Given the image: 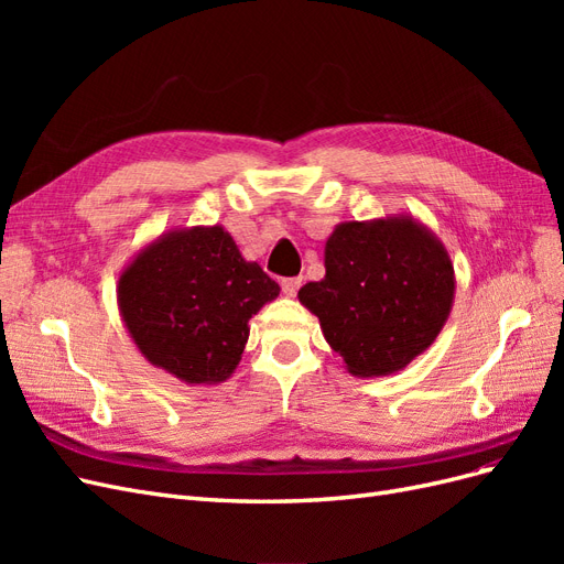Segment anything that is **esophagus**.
Returning <instances> with one entry per match:
<instances>
[{
	"label": "esophagus",
	"instance_id": "obj_1",
	"mask_svg": "<svg viewBox=\"0 0 564 564\" xmlns=\"http://www.w3.org/2000/svg\"><path fill=\"white\" fill-rule=\"evenodd\" d=\"M301 278H286V280H282V292H284V296H296V292H299V286H301Z\"/></svg>",
	"mask_w": 564,
	"mask_h": 564
}]
</instances>
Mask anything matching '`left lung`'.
<instances>
[{"label":"left lung","instance_id":"left-lung-1","mask_svg":"<svg viewBox=\"0 0 564 564\" xmlns=\"http://www.w3.org/2000/svg\"><path fill=\"white\" fill-rule=\"evenodd\" d=\"M324 280L299 301L360 379L388 377L433 346L456 294L440 237L412 214L344 220L324 242Z\"/></svg>","mask_w":564,"mask_h":564}]
</instances>
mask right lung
Segmentation results:
<instances>
[{"mask_svg": "<svg viewBox=\"0 0 564 564\" xmlns=\"http://www.w3.org/2000/svg\"><path fill=\"white\" fill-rule=\"evenodd\" d=\"M280 296L224 226L172 228L133 253L117 280L119 317L145 360L187 386L230 379L249 319Z\"/></svg>", "mask_w": 564, "mask_h": 564, "instance_id": "add662e5", "label": "right lung"}]
</instances>
